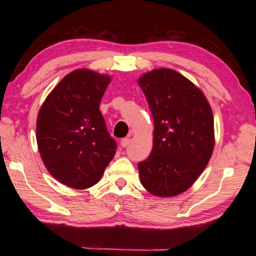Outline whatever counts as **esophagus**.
Returning <instances> with one entry per match:
<instances>
[{
    "label": "esophagus",
    "mask_w": 256,
    "mask_h": 256,
    "mask_svg": "<svg viewBox=\"0 0 256 256\" xmlns=\"http://www.w3.org/2000/svg\"><path fill=\"white\" fill-rule=\"evenodd\" d=\"M130 144V138H124L120 140V146H123V148H125V146H128Z\"/></svg>",
    "instance_id": "1"
}]
</instances>
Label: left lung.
Returning a JSON list of instances; mask_svg holds the SVG:
<instances>
[{
  "mask_svg": "<svg viewBox=\"0 0 256 256\" xmlns=\"http://www.w3.org/2000/svg\"><path fill=\"white\" fill-rule=\"evenodd\" d=\"M154 118V146L138 164L141 184L157 196L183 193L196 180L214 146V115L204 94L170 68L138 79Z\"/></svg>",
  "mask_w": 256,
  "mask_h": 256,
  "instance_id": "1",
  "label": "left lung"
}]
</instances>
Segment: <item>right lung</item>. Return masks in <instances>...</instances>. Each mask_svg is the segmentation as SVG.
I'll return each instance as SVG.
<instances>
[{
  "label": "right lung",
  "instance_id": "obj_1",
  "mask_svg": "<svg viewBox=\"0 0 256 256\" xmlns=\"http://www.w3.org/2000/svg\"><path fill=\"white\" fill-rule=\"evenodd\" d=\"M110 78L76 70L60 80L37 118V144L50 175L72 188H92L116 154L99 110Z\"/></svg>",
  "mask_w": 256,
  "mask_h": 256
}]
</instances>
